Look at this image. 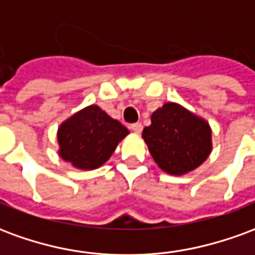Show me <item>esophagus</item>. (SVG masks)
I'll return each instance as SVG.
<instances>
[{"label": "esophagus", "mask_w": 255, "mask_h": 255, "mask_svg": "<svg viewBox=\"0 0 255 255\" xmlns=\"http://www.w3.org/2000/svg\"><path fill=\"white\" fill-rule=\"evenodd\" d=\"M129 128H131L135 133H140L142 132V129H143V126H142L140 123H133V124H131V127Z\"/></svg>", "instance_id": "obj_1"}]
</instances>
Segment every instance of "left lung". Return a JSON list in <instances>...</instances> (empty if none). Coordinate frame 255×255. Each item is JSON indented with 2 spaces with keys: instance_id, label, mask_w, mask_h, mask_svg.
<instances>
[{
  "instance_id": "left-lung-1",
  "label": "left lung",
  "mask_w": 255,
  "mask_h": 255,
  "mask_svg": "<svg viewBox=\"0 0 255 255\" xmlns=\"http://www.w3.org/2000/svg\"><path fill=\"white\" fill-rule=\"evenodd\" d=\"M142 136L158 166L171 175L198 168L212 150L208 123L173 102L151 115V124L144 127Z\"/></svg>"
}]
</instances>
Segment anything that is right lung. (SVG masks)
I'll return each instance as SVG.
<instances>
[{
	"label": "right lung",
	"instance_id": "add662e5",
	"mask_svg": "<svg viewBox=\"0 0 255 255\" xmlns=\"http://www.w3.org/2000/svg\"><path fill=\"white\" fill-rule=\"evenodd\" d=\"M128 129L97 105L84 108L58 128L60 157L79 169H95L109 160Z\"/></svg>",
	"mask_w": 255,
	"mask_h": 255
}]
</instances>
